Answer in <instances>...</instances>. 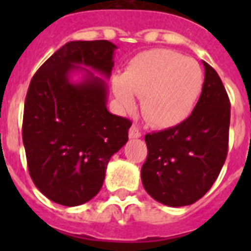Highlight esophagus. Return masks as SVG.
<instances>
[{"label": "esophagus", "instance_id": "1", "mask_svg": "<svg viewBox=\"0 0 251 251\" xmlns=\"http://www.w3.org/2000/svg\"><path fill=\"white\" fill-rule=\"evenodd\" d=\"M141 131H139V129H138L137 126H131L129 130V138H131V139H137V138H141Z\"/></svg>", "mask_w": 251, "mask_h": 251}]
</instances>
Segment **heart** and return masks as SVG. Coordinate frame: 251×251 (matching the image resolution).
I'll return each mask as SVG.
<instances>
[{
    "instance_id": "heart-1",
    "label": "heart",
    "mask_w": 251,
    "mask_h": 251,
    "mask_svg": "<svg viewBox=\"0 0 251 251\" xmlns=\"http://www.w3.org/2000/svg\"><path fill=\"white\" fill-rule=\"evenodd\" d=\"M204 75L199 64L169 49H151L130 61L124 75L112 80L113 94L122 109L135 108L142 98L146 120L160 129L182 124L202 94Z\"/></svg>"
}]
</instances>
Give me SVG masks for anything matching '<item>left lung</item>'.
Masks as SVG:
<instances>
[{
  "mask_svg": "<svg viewBox=\"0 0 251 251\" xmlns=\"http://www.w3.org/2000/svg\"><path fill=\"white\" fill-rule=\"evenodd\" d=\"M204 84L193 113L179 125L145 137L142 183L159 203L193 204L218 178L228 152L230 102L218 73L203 61Z\"/></svg>",
  "mask_w": 251,
  "mask_h": 251,
  "instance_id": "obj_1",
  "label": "left lung"
}]
</instances>
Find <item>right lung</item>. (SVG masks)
I'll use <instances>...</instances> for the list:
<instances>
[{
    "label": "right lung",
    "instance_id": "obj_1",
    "mask_svg": "<svg viewBox=\"0 0 251 251\" xmlns=\"http://www.w3.org/2000/svg\"><path fill=\"white\" fill-rule=\"evenodd\" d=\"M116 49L108 40L69 41L29 83L23 114L29 176L47 198L62 206L94 198L110 157L129 139L131 122L108 112L106 82L93 73L109 78ZM74 74L82 75L80 81L72 80Z\"/></svg>",
    "mask_w": 251,
    "mask_h": 251
}]
</instances>
